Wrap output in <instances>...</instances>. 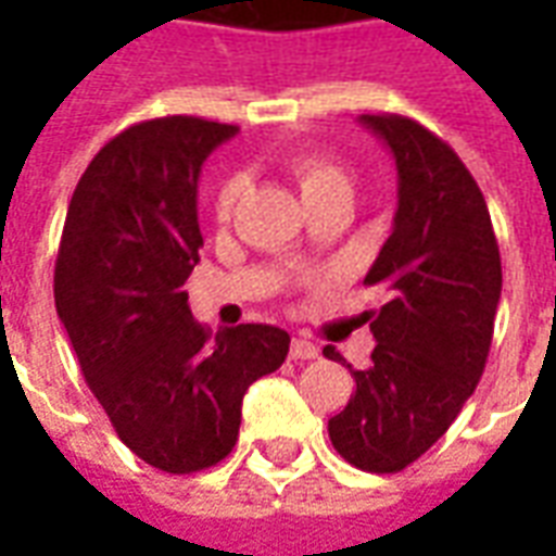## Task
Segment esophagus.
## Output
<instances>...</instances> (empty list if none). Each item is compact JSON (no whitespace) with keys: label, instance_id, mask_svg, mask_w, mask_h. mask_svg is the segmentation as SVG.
I'll use <instances>...</instances> for the list:
<instances>
[{"label":"esophagus","instance_id":"esophagus-1","mask_svg":"<svg viewBox=\"0 0 556 556\" xmlns=\"http://www.w3.org/2000/svg\"><path fill=\"white\" fill-rule=\"evenodd\" d=\"M289 354H291V361H315V357H318V349H315L309 339L294 337L291 339Z\"/></svg>","mask_w":556,"mask_h":556}]
</instances>
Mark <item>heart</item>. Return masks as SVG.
Here are the masks:
<instances>
[{
  "mask_svg": "<svg viewBox=\"0 0 556 556\" xmlns=\"http://www.w3.org/2000/svg\"><path fill=\"white\" fill-rule=\"evenodd\" d=\"M289 169L294 175V181L301 187L303 199H313L318 193H327V190H349V175L345 169L333 163L325 154H291ZM243 181L238 175H231L217 187V195H214V217L217 223H226L231 217V211L241 199Z\"/></svg>",
  "mask_w": 556,
  "mask_h": 556,
  "instance_id": "b5f03b06",
  "label": "heart"
}]
</instances>
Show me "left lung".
I'll use <instances>...</instances> for the list:
<instances>
[{
	"instance_id": "obj_1",
	"label": "left lung",
	"mask_w": 556,
	"mask_h": 556,
	"mask_svg": "<svg viewBox=\"0 0 556 556\" xmlns=\"http://www.w3.org/2000/svg\"><path fill=\"white\" fill-rule=\"evenodd\" d=\"M399 169V207L366 286L387 301L363 313L375 337L369 369L327 431L349 465L399 473L453 426L489 361L501 303V250L485 195L453 148L396 113L361 115ZM325 354L345 363L333 345Z\"/></svg>"
}]
</instances>
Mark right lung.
<instances>
[{
  "instance_id": "add662e5",
  "label": "right lung",
  "mask_w": 556,
  "mask_h": 556,
  "mask_svg": "<svg viewBox=\"0 0 556 556\" xmlns=\"http://www.w3.org/2000/svg\"><path fill=\"white\" fill-rule=\"evenodd\" d=\"M238 134L195 115L122 130L94 154L67 205L55 258V313L115 434L166 473L223 462L247 387L277 372L289 333L193 321L184 282L199 262L195 184Z\"/></svg>"
}]
</instances>
